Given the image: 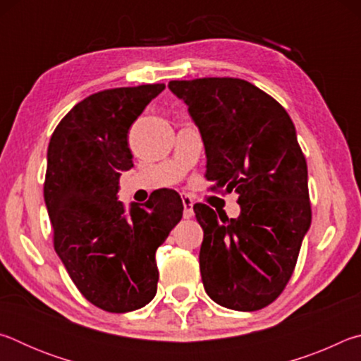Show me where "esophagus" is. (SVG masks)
I'll return each instance as SVG.
<instances>
[{
  "label": "esophagus",
  "instance_id": "1",
  "mask_svg": "<svg viewBox=\"0 0 361 361\" xmlns=\"http://www.w3.org/2000/svg\"><path fill=\"white\" fill-rule=\"evenodd\" d=\"M181 200H183V209H185V210H183V216H185L186 219L194 218V209H192L194 200H192L191 195L181 194Z\"/></svg>",
  "mask_w": 361,
  "mask_h": 361
}]
</instances>
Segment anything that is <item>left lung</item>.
<instances>
[{"label": "left lung", "mask_w": 361, "mask_h": 361, "mask_svg": "<svg viewBox=\"0 0 361 361\" xmlns=\"http://www.w3.org/2000/svg\"><path fill=\"white\" fill-rule=\"evenodd\" d=\"M188 105L207 154L212 191L239 194L240 215L195 204L204 229L200 276L223 307L253 312L282 295L310 226L307 164L280 103L237 78L170 81Z\"/></svg>", "instance_id": "obj_1"}]
</instances>
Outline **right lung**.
Returning a JSON list of instances; mask_svg holds the SVG:
<instances>
[{"mask_svg": "<svg viewBox=\"0 0 361 361\" xmlns=\"http://www.w3.org/2000/svg\"><path fill=\"white\" fill-rule=\"evenodd\" d=\"M166 84L116 87L76 103L47 148L44 200L54 248L81 295L113 314L137 310L156 295V250L183 216L175 192L130 212L118 200L122 170L133 167L130 126Z\"/></svg>", "mask_w": 361, "mask_h": 361, "instance_id": "right-lung-1", "label": "right lung"}]
</instances>
